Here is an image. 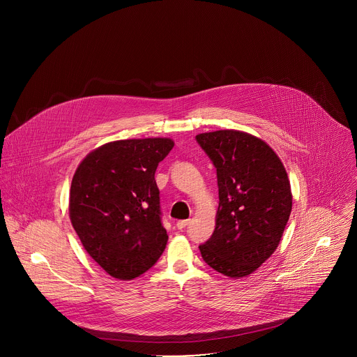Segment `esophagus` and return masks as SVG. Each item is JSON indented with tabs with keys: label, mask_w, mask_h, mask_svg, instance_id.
<instances>
[{
	"label": "esophagus",
	"mask_w": 357,
	"mask_h": 357,
	"mask_svg": "<svg viewBox=\"0 0 357 357\" xmlns=\"http://www.w3.org/2000/svg\"><path fill=\"white\" fill-rule=\"evenodd\" d=\"M188 225H189V220H179L176 223V227H178V230H183Z\"/></svg>",
	"instance_id": "1"
}]
</instances>
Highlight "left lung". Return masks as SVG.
I'll return each instance as SVG.
<instances>
[{"label":"left lung","instance_id":"1","mask_svg":"<svg viewBox=\"0 0 357 357\" xmlns=\"http://www.w3.org/2000/svg\"><path fill=\"white\" fill-rule=\"evenodd\" d=\"M196 141L216 167L219 186L216 227L200 254L229 278L247 277L281 241L292 209L287 171L266 141L244 131L202 132Z\"/></svg>","mask_w":357,"mask_h":357}]
</instances>
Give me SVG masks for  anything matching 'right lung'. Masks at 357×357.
Instances as JSON below:
<instances>
[{
  "label": "right lung",
  "mask_w": 357,
  "mask_h": 357,
  "mask_svg": "<svg viewBox=\"0 0 357 357\" xmlns=\"http://www.w3.org/2000/svg\"><path fill=\"white\" fill-rule=\"evenodd\" d=\"M174 145L162 137L112 141L89 152L73 175L72 226L89 256L117 280L139 277L167 247L155 171Z\"/></svg>",
  "instance_id": "right-lung-1"
}]
</instances>
